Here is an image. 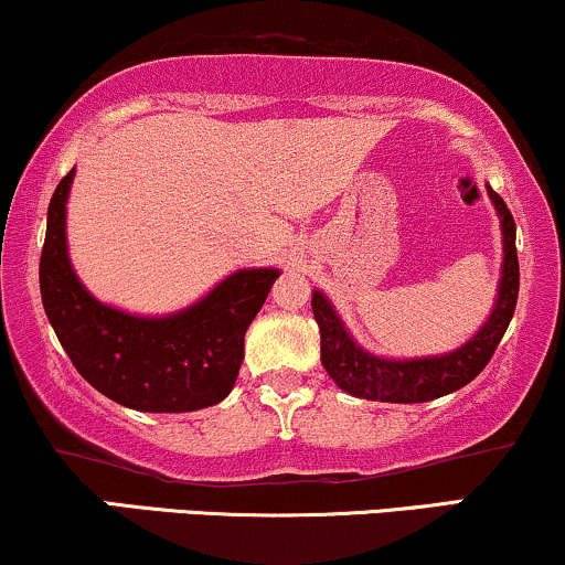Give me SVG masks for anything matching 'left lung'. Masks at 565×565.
<instances>
[{"instance_id": "obj_1", "label": "left lung", "mask_w": 565, "mask_h": 565, "mask_svg": "<svg viewBox=\"0 0 565 565\" xmlns=\"http://www.w3.org/2000/svg\"><path fill=\"white\" fill-rule=\"evenodd\" d=\"M492 204L500 214V227H503V277H500L498 303L492 309L482 330L477 332L469 343L437 359H414V361H393L377 359L366 353L364 348L353 343L345 332L327 298L315 290L311 296V309L322 335V364L340 390L366 401L382 403H424L435 401L440 395L456 393L469 385L482 369L490 364L492 353L500 340H503L508 324H511L513 311H516L519 298V254H516V222H513L511 209L498 196L492 188H487Z\"/></svg>"}]
</instances>
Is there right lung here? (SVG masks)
I'll use <instances>...</instances> for the list:
<instances>
[{"label":"right lung","instance_id":"right-lung-1","mask_svg":"<svg viewBox=\"0 0 565 565\" xmlns=\"http://www.w3.org/2000/svg\"><path fill=\"white\" fill-rule=\"evenodd\" d=\"M75 170L49 201L39 282L44 311L81 377L120 406L183 414L225 401L243 364L248 324L267 301L277 269H241L191 309L130 317L104 306L67 259L65 201Z\"/></svg>","mask_w":565,"mask_h":565}]
</instances>
